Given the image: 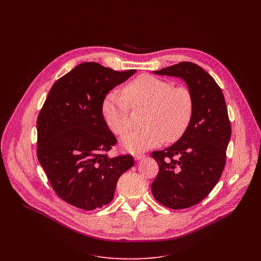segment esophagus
<instances>
[{
	"label": "esophagus",
	"mask_w": 261,
	"mask_h": 261,
	"mask_svg": "<svg viewBox=\"0 0 261 261\" xmlns=\"http://www.w3.org/2000/svg\"><path fill=\"white\" fill-rule=\"evenodd\" d=\"M142 158H144V155L143 154H140V153H138V154H135L134 155V159L135 160H140V159H142Z\"/></svg>",
	"instance_id": "1"
}]
</instances>
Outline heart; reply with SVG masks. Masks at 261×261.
Listing matches in <instances>:
<instances>
[{"label":"heart","instance_id":"heart-1","mask_svg":"<svg viewBox=\"0 0 261 261\" xmlns=\"http://www.w3.org/2000/svg\"><path fill=\"white\" fill-rule=\"evenodd\" d=\"M147 106L143 125L122 138V146L130 153H142L166 139L173 141L187 129L193 113V100L188 89L173 87L153 75H141L122 89V95L109 92L101 104L106 126L117 135L125 134L130 126L129 107Z\"/></svg>","mask_w":261,"mask_h":261}]
</instances>
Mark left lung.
Listing matches in <instances>:
<instances>
[{"mask_svg": "<svg viewBox=\"0 0 261 261\" xmlns=\"http://www.w3.org/2000/svg\"><path fill=\"white\" fill-rule=\"evenodd\" d=\"M153 73L181 79L192 96V118L181 137L152 153L159 165L152 184L155 199L172 210L187 208L210 194L224 169L231 135L225 99L215 80L196 64L181 62Z\"/></svg>", "mask_w": 261, "mask_h": 261, "instance_id": "1", "label": "left lung"}]
</instances>
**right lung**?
Masks as SVG:
<instances>
[{"label": "right lung", "mask_w": 261, "mask_h": 261, "mask_svg": "<svg viewBox=\"0 0 261 261\" xmlns=\"http://www.w3.org/2000/svg\"><path fill=\"white\" fill-rule=\"evenodd\" d=\"M135 72L86 62L48 93L37 120V156L55 192L71 205L93 211L108 204L118 179L134 165L131 155L106 154L117 138L103 120L101 104Z\"/></svg>", "instance_id": "1"}]
</instances>
